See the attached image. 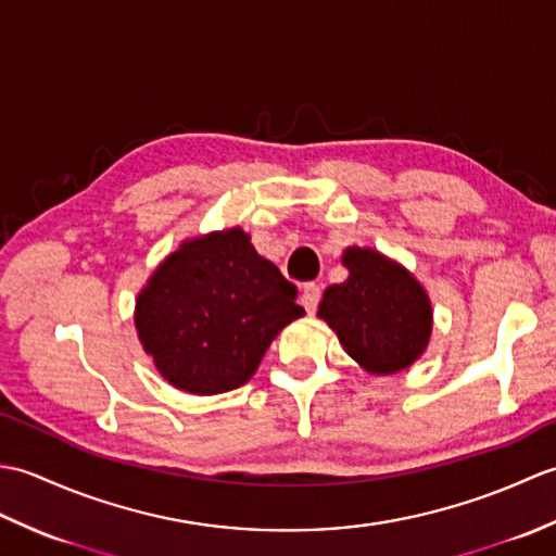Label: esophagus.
Wrapping results in <instances>:
<instances>
[{"label":"esophagus","mask_w":556,"mask_h":556,"mask_svg":"<svg viewBox=\"0 0 556 556\" xmlns=\"http://www.w3.org/2000/svg\"><path fill=\"white\" fill-rule=\"evenodd\" d=\"M320 296H323V289L317 285H305L301 289V305L308 313H315L317 311V303H320Z\"/></svg>","instance_id":"esophagus-1"}]
</instances>
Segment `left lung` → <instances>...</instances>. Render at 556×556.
Listing matches in <instances>:
<instances>
[{"mask_svg": "<svg viewBox=\"0 0 556 556\" xmlns=\"http://www.w3.org/2000/svg\"><path fill=\"white\" fill-rule=\"evenodd\" d=\"M341 263L349 279L325 291L317 315L334 329L361 368L372 375L408 368L430 341L428 293L406 267L372 248L351 245Z\"/></svg>", "mask_w": 556, "mask_h": 556, "instance_id": "8db88e82", "label": "left lung"}]
</instances>
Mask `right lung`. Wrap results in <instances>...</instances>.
Listing matches in <instances>:
<instances>
[{"label":"right lung","instance_id":"obj_1","mask_svg":"<svg viewBox=\"0 0 556 556\" xmlns=\"http://www.w3.org/2000/svg\"><path fill=\"white\" fill-rule=\"evenodd\" d=\"M299 291L257 255L241 227L184 241L136 301V329L160 375L181 392L251 380L281 329L305 313Z\"/></svg>","mask_w":556,"mask_h":556}]
</instances>
